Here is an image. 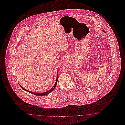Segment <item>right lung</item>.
I'll list each match as a JSON object with an SVG mask.
<instances>
[{
    "label": "right lung",
    "instance_id": "add662e5",
    "mask_svg": "<svg viewBox=\"0 0 125 125\" xmlns=\"http://www.w3.org/2000/svg\"><path fill=\"white\" fill-rule=\"evenodd\" d=\"M58 72H57V79H56V83H55V84H54V85L53 86V87L50 89V90H49V91H47V92H46L45 93H34V92H31V91H28V90H27L26 89H25V88H24L20 84H19V85H20V86L23 89V90H24L25 91H27V92H29V93H30L31 94H33L35 95H37V96H44V95H46L48 94H49V93H50V92H51L52 91H53V90L55 88V87L56 86V85H57V82H58Z\"/></svg>",
    "mask_w": 125,
    "mask_h": 125
}]
</instances>
